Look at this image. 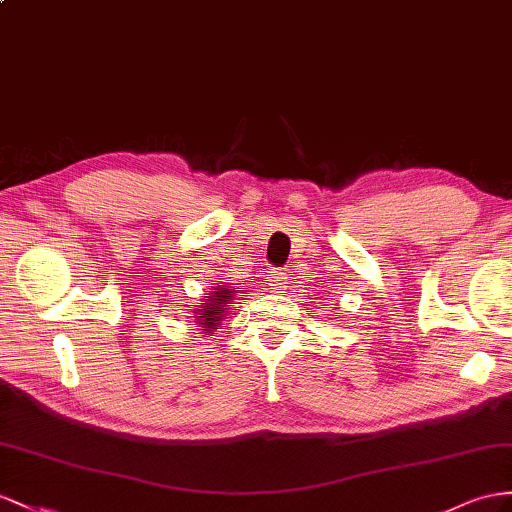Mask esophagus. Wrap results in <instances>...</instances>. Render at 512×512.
<instances>
[{"mask_svg":"<svg viewBox=\"0 0 512 512\" xmlns=\"http://www.w3.org/2000/svg\"><path fill=\"white\" fill-rule=\"evenodd\" d=\"M270 279L274 281V285H277V287H285L283 283H285V279H287V277H285V272H274Z\"/></svg>","mask_w":512,"mask_h":512,"instance_id":"esophagus-1","label":"esophagus"}]
</instances>
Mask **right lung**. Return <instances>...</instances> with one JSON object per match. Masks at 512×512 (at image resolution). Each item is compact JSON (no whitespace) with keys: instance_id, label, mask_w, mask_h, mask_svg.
I'll list each match as a JSON object with an SVG mask.
<instances>
[{"instance_id":"right-lung-1","label":"right lung","mask_w":512,"mask_h":512,"mask_svg":"<svg viewBox=\"0 0 512 512\" xmlns=\"http://www.w3.org/2000/svg\"><path fill=\"white\" fill-rule=\"evenodd\" d=\"M233 286L234 290L231 291L230 287ZM242 292V287H238V285H231V283H225V285H218L216 290L209 294V296H205V303H201L203 305V309H199V324L203 326L201 331H212L214 326L222 320V316H225L227 313V307H231L233 303L231 300H235L233 296H238Z\"/></svg>"}]
</instances>
